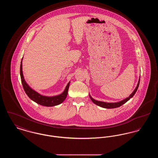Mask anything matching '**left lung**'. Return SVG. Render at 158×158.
Returning a JSON list of instances; mask_svg holds the SVG:
<instances>
[{"instance_id":"1","label":"left lung","mask_w":158,"mask_h":158,"mask_svg":"<svg viewBox=\"0 0 158 158\" xmlns=\"http://www.w3.org/2000/svg\"><path fill=\"white\" fill-rule=\"evenodd\" d=\"M139 83H140V77H139V82L138 83L137 85V86L135 87V89L134 90V91L131 93V94H130V95L127 97V98H125L124 99L119 101V102H102V101H99L97 100H95L94 99V98H92L91 96L89 94V97H90L91 101L96 105H98L101 107H102V108H108V109H110V108H117V107H119L122 105H123L124 104H125L126 102H127L130 99V98H132L135 94L136 91L137 90L138 88H139Z\"/></svg>"}]
</instances>
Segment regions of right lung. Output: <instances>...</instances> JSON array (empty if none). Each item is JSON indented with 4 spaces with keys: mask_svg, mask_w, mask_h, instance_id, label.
Here are the masks:
<instances>
[{
    "mask_svg": "<svg viewBox=\"0 0 158 158\" xmlns=\"http://www.w3.org/2000/svg\"><path fill=\"white\" fill-rule=\"evenodd\" d=\"M23 58L21 62V66H20V75H21V82L23 84V89L25 90L26 94L28 95V97L35 102L37 103L40 105L45 106H53L59 105L60 104H61L64 101V99H66L68 95V89L69 88L70 82L68 83L64 90L60 95L53 96V97L42 95L39 93H38L37 92H36L35 90L32 89L28 85V83L26 82L23 75Z\"/></svg>",
    "mask_w": 158,
    "mask_h": 158,
    "instance_id": "right-lung-1",
    "label": "right lung"
}]
</instances>
